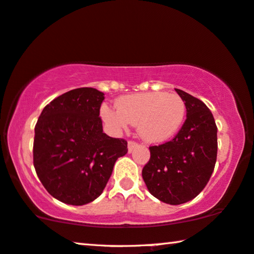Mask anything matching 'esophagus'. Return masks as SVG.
<instances>
[{
    "instance_id": "esophagus-1",
    "label": "esophagus",
    "mask_w": 254,
    "mask_h": 254,
    "mask_svg": "<svg viewBox=\"0 0 254 254\" xmlns=\"http://www.w3.org/2000/svg\"><path fill=\"white\" fill-rule=\"evenodd\" d=\"M138 144L136 142H133V141H129L128 142V152H131L135 148H137Z\"/></svg>"
}]
</instances>
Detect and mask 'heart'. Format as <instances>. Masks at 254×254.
<instances>
[{"label":"heart","instance_id":"obj_1","mask_svg":"<svg viewBox=\"0 0 254 254\" xmlns=\"http://www.w3.org/2000/svg\"><path fill=\"white\" fill-rule=\"evenodd\" d=\"M187 108L179 95L150 91L127 95L117 101V109L101 108L106 125L116 131L137 125L138 135L149 143H161L173 137L182 127Z\"/></svg>","mask_w":254,"mask_h":254}]
</instances>
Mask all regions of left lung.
Wrapping results in <instances>:
<instances>
[{
	"label": "left lung",
	"instance_id": "left-lung-1",
	"mask_svg": "<svg viewBox=\"0 0 254 254\" xmlns=\"http://www.w3.org/2000/svg\"><path fill=\"white\" fill-rule=\"evenodd\" d=\"M185 102L187 120L178 135L161 145L150 146V160L142 176L150 193L163 203L180 205L200 193L214 170L218 128L203 102L175 89Z\"/></svg>",
	"mask_w": 254,
	"mask_h": 254
}]
</instances>
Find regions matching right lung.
<instances>
[{
  "label": "right lung",
  "instance_id": "obj_1",
  "mask_svg": "<svg viewBox=\"0 0 254 254\" xmlns=\"http://www.w3.org/2000/svg\"><path fill=\"white\" fill-rule=\"evenodd\" d=\"M104 94L76 88L51 101L35 126L33 160L40 181L54 198L68 205L101 196L127 142L103 133Z\"/></svg>",
  "mask_w": 254,
  "mask_h": 254
}]
</instances>
